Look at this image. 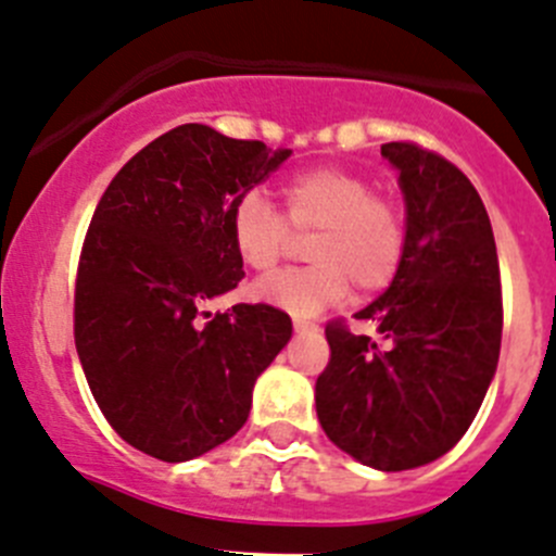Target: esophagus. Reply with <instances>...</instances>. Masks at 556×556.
I'll use <instances>...</instances> for the list:
<instances>
[{"label": "esophagus", "instance_id": "esophagus-1", "mask_svg": "<svg viewBox=\"0 0 556 556\" xmlns=\"http://www.w3.org/2000/svg\"><path fill=\"white\" fill-rule=\"evenodd\" d=\"M293 329L302 334H313V332H318V324L307 321V318H293Z\"/></svg>", "mask_w": 556, "mask_h": 556}]
</instances>
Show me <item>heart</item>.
I'll use <instances>...</instances> for the list:
<instances>
[{
	"label": "heart",
	"instance_id": "obj_1",
	"mask_svg": "<svg viewBox=\"0 0 556 556\" xmlns=\"http://www.w3.org/2000/svg\"><path fill=\"white\" fill-rule=\"evenodd\" d=\"M285 216L260 193L229 210V241L243 266L274 271L299 238L313 235V266L257 285V296L293 315H315L349 293L374 296L396 279L407 252V222L396 202L352 168L321 166L285 185Z\"/></svg>",
	"mask_w": 556,
	"mask_h": 556
}]
</instances>
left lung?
<instances>
[{
	"label": "left lung",
	"instance_id": "1",
	"mask_svg": "<svg viewBox=\"0 0 556 556\" xmlns=\"http://www.w3.org/2000/svg\"><path fill=\"white\" fill-rule=\"evenodd\" d=\"M407 204L396 279L354 318L327 324L315 409L334 446L379 471L443 457L468 432L502 349V277L488 210L471 179L413 141L382 147Z\"/></svg>",
	"mask_w": 556,
	"mask_h": 556
}]
</instances>
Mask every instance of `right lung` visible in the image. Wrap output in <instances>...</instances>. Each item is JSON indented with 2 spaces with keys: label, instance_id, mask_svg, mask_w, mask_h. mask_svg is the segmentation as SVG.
I'll list each match as a JSON object with an SVG mask.
<instances>
[{
  "label": "right lung",
  "instance_id": "add662e5",
  "mask_svg": "<svg viewBox=\"0 0 556 556\" xmlns=\"http://www.w3.org/2000/svg\"><path fill=\"white\" fill-rule=\"evenodd\" d=\"M288 157L182 124L135 154L93 210L74 343L108 424L149 457L185 463L232 438L290 340V315L271 304L204 309L243 279L229 210Z\"/></svg>",
  "mask_w": 556,
  "mask_h": 556
}]
</instances>
